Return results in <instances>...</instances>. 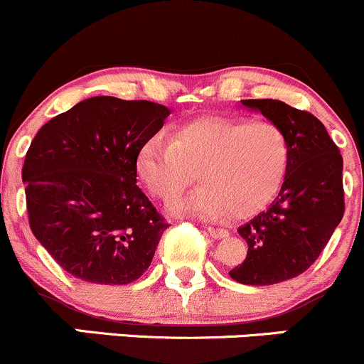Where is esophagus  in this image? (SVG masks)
I'll return each mask as SVG.
<instances>
[{"label":"esophagus","mask_w":364,"mask_h":364,"mask_svg":"<svg viewBox=\"0 0 364 364\" xmlns=\"http://www.w3.org/2000/svg\"><path fill=\"white\" fill-rule=\"evenodd\" d=\"M208 232H209V236L215 237V240H222V237L229 236V230H225V229H216V227H211V225L208 227Z\"/></svg>","instance_id":"1"}]
</instances>
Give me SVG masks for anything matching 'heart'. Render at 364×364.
<instances>
[{"label":"heart","mask_w":364,"mask_h":364,"mask_svg":"<svg viewBox=\"0 0 364 364\" xmlns=\"http://www.w3.org/2000/svg\"><path fill=\"white\" fill-rule=\"evenodd\" d=\"M137 174L161 200L178 197L197 172L200 186L174 200V215L247 218L280 192L289 168L284 132L269 121L199 117L178 124L172 139L156 134L141 146Z\"/></svg>","instance_id":"1"}]
</instances>
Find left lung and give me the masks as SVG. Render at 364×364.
Segmentation results:
<instances>
[{
    "label": "left lung",
    "mask_w": 364,
    "mask_h": 364,
    "mask_svg": "<svg viewBox=\"0 0 364 364\" xmlns=\"http://www.w3.org/2000/svg\"><path fill=\"white\" fill-rule=\"evenodd\" d=\"M241 104L284 132L289 168L269 208L237 229L248 253L229 274L245 285H273L304 273L343 218V159L314 114L269 98Z\"/></svg>",
    "instance_id": "obj_1"
}]
</instances>
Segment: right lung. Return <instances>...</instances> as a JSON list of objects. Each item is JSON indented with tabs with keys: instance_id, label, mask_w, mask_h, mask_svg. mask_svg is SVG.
<instances>
[{
	"instance_id": "add662e5",
	"label": "right lung",
	"mask_w": 364,
	"mask_h": 364,
	"mask_svg": "<svg viewBox=\"0 0 364 364\" xmlns=\"http://www.w3.org/2000/svg\"><path fill=\"white\" fill-rule=\"evenodd\" d=\"M171 114L148 100L93 97L43 124L26 153L29 227L67 273L127 285L168 223L137 186V153Z\"/></svg>"
}]
</instances>
